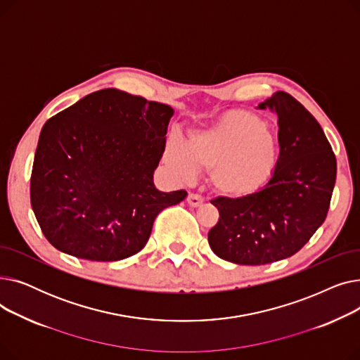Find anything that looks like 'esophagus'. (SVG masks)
Listing matches in <instances>:
<instances>
[{
	"mask_svg": "<svg viewBox=\"0 0 360 360\" xmlns=\"http://www.w3.org/2000/svg\"><path fill=\"white\" fill-rule=\"evenodd\" d=\"M202 201H204V200H202V197H201V195H198V194H193V193H191L190 195L186 197V202L190 204L191 207H200V205L202 204Z\"/></svg>",
	"mask_w": 360,
	"mask_h": 360,
	"instance_id": "esophagus-1",
	"label": "esophagus"
}]
</instances>
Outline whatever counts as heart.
Segmentation results:
<instances>
[{"instance_id": "1", "label": "heart", "mask_w": 360, "mask_h": 360, "mask_svg": "<svg viewBox=\"0 0 360 360\" xmlns=\"http://www.w3.org/2000/svg\"><path fill=\"white\" fill-rule=\"evenodd\" d=\"M280 146L269 127L245 110L224 113L207 128L194 129L188 143L169 139L163 160L182 181L205 169L214 193L243 198L266 185L278 165Z\"/></svg>"}]
</instances>
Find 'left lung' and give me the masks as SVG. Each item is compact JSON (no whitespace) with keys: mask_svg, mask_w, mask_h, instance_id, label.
I'll return each mask as SVG.
<instances>
[{"mask_svg":"<svg viewBox=\"0 0 360 360\" xmlns=\"http://www.w3.org/2000/svg\"><path fill=\"white\" fill-rule=\"evenodd\" d=\"M259 109L277 113L280 158L261 191L217 197L219 221L209 232L213 252L242 266H261L296 254L324 223L335 184L334 151L318 121L286 91Z\"/></svg>","mask_w":360,"mask_h":360,"instance_id":"8db88e82","label":"left lung"}]
</instances>
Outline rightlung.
Wrapping results in <instances>:
<instances>
[{
  "label": "right lung",
  "instance_id": "add662e5",
  "mask_svg": "<svg viewBox=\"0 0 360 360\" xmlns=\"http://www.w3.org/2000/svg\"><path fill=\"white\" fill-rule=\"evenodd\" d=\"M172 115L169 105L103 89L45 122L30 202L51 245L90 261H120L144 248L156 216L186 197L153 184Z\"/></svg>",
  "mask_w": 360,
  "mask_h": 360
}]
</instances>
